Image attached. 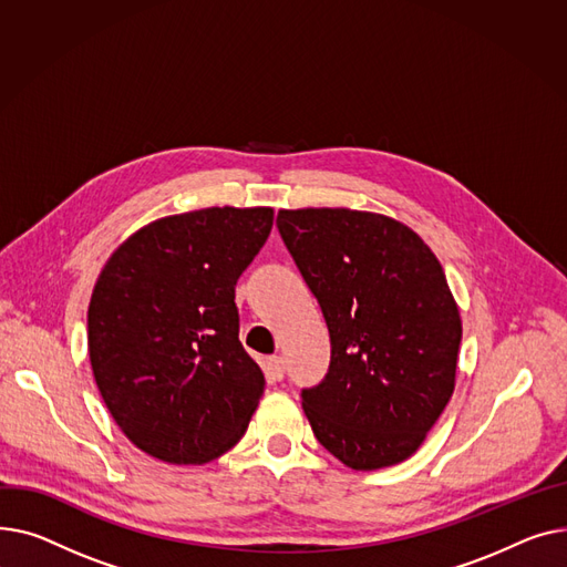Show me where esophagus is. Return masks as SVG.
Segmentation results:
<instances>
[{"mask_svg": "<svg viewBox=\"0 0 567 567\" xmlns=\"http://www.w3.org/2000/svg\"><path fill=\"white\" fill-rule=\"evenodd\" d=\"M268 371H270V375H272L275 380H281V378H284V371H286L284 357H279V354L268 357Z\"/></svg>", "mask_w": 567, "mask_h": 567, "instance_id": "1", "label": "esophagus"}]
</instances>
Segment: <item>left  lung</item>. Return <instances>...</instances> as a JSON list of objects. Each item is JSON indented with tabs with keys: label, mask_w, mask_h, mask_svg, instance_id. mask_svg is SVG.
Here are the masks:
<instances>
[{
	"label": "left lung",
	"mask_w": 567,
	"mask_h": 567,
	"mask_svg": "<svg viewBox=\"0 0 567 567\" xmlns=\"http://www.w3.org/2000/svg\"><path fill=\"white\" fill-rule=\"evenodd\" d=\"M277 226L331 341L329 373L302 391L316 440L357 472L408 460L455 389L462 320L437 256L378 213L279 210Z\"/></svg>",
	"instance_id": "left-lung-1"
}]
</instances>
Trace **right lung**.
<instances>
[{"mask_svg": "<svg viewBox=\"0 0 567 567\" xmlns=\"http://www.w3.org/2000/svg\"><path fill=\"white\" fill-rule=\"evenodd\" d=\"M272 208L162 217L118 245L89 305V357L123 435L169 464L236 446L265 389L238 339L236 284L272 230Z\"/></svg>", "mask_w": 567, "mask_h": 567, "instance_id": "obj_1", "label": "right lung"}]
</instances>
